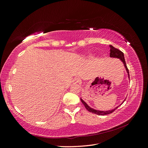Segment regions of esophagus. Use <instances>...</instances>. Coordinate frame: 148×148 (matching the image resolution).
Returning <instances> with one entry per match:
<instances>
[{"label":"esophagus","mask_w":148,"mask_h":148,"mask_svg":"<svg viewBox=\"0 0 148 148\" xmlns=\"http://www.w3.org/2000/svg\"><path fill=\"white\" fill-rule=\"evenodd\" d=\"M73 83L74 84H80L81 79H79V78H75V79H74Z\"/></svg>","instance_id":"obj_1"}]
</instances>
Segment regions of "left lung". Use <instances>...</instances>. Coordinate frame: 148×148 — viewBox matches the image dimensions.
<instances>
[{
	"instance_id": "1",
	"label": "left lung",
	"mask_w": 148,
	"mask_h": 148,
	"mask_svg": "<svg viewBox=\"0 0 148 148\" xmlns=\"http://www.w3.org/2000/svg\"><path fill=\"white\" fill-rule=\"evenodd\" d=\"M110 56L111 57H114V58H118L121 60L123 62V63L124 64V65H125V67L126 68V70L127 71V73H128V77L130 78V75H129V71H128V69L127 68V64H126V62H125V58H124V54L121 51H120V50H119L117 48H115L114 47H113L112 46H110ZM81 102H82L83 103V105L84 106V107H85L86 109L88 110V111L92 112V113H94V114H98V115H101V116H103V115H106V114H111V113L114 112L115 110L118 108H116L115 109H112V110H110V111H97V110H95V109H93L92 108H90V107L88 106L86 104V103L83 101V100L81 99Z\"/></svg>"
}]
</instances>
